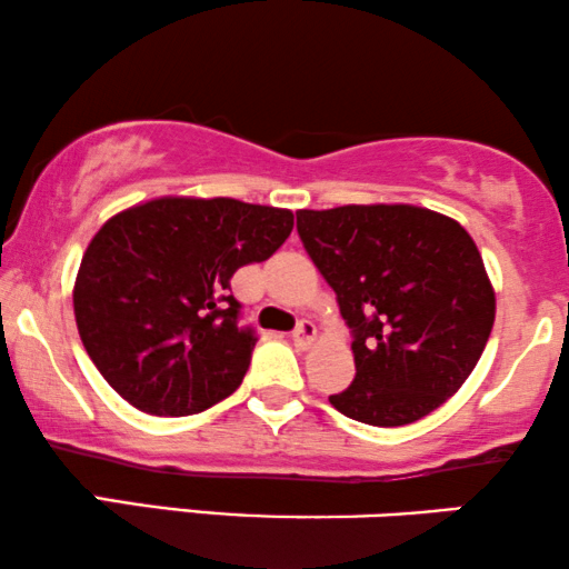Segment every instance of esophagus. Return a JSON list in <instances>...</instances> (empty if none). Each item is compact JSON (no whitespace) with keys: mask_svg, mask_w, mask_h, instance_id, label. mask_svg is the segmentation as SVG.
I'll return each instance as SVG.
<instances>
[{"mask_svg":"<svg viewBox=\"0 0 569 569\" xmlns=\"http://www.w3.org/2000/svg\"><path fill=\"white\" fill-rule=\"evenodd\" d=\"M313 339H316V323L308 321V319H302L298 327H295V331H292V342L298 345V348L306 350V348H311Z\"/></svg>","mask_w":569,"mask_h":569,"instance_id":"34e87169","label":"esophagus"}]
</instances>
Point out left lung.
<instances>
[{
    "mask_svg": "<svg viewBox=\"0 0 569 569\" xmlns=\"http://www.w3.org/2000/svg\"><path fill=\"white\" fill-rule=\"evenodd\" d=\"M298 234L352 329L356 379L329 402L381 429L445 405L473 373L497 313L473 238L408 203L302 209Z\"/></svg>",
    "mask_w": 569,
    "mask_h": 569,
    "instance_id": "left-lung-1",
    "label": "left lung"
}]
</instances>
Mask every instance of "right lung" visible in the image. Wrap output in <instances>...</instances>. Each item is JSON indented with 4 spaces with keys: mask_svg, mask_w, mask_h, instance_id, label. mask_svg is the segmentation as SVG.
I'll return each instance as SVG.
<instances>
[{
    "mask_svg": "<svg viewBox=\"0 0 569 569\" xmlns=\"http://www.w3.org/2000/svg\"><path fill=\"white\" fill-rule=\"evenodd\" d=\"M292 224V211L234 198L164 196L114 213L72 290L83 348L109 387L172 418L230 397L256 348L230 279L267 261Z\"/></svg>",
    "mask_w": 569,
    "mask_h": 569,
    "instance_id": "right-lung-1",
    "label": "right lung"
}]
</instances>
